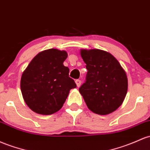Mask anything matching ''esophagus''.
<instances>
[{"mask_svg":"<svg viewBox=\"0 0 150 150\" xmlns=\"http://www.w3.org/2000/svg\"><path fill=\"white\" fill-rule=\"evenodd\" d=\"M75 83H76V85L77 87H80V85H81V80H75Z\"/></svg>","mask_w":150,"mask_h":150,"instance_id":"1","label":"esophagus"}]
</instances>
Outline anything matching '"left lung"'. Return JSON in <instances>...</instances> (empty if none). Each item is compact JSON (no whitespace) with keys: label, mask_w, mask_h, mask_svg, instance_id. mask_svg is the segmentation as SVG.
<instances>
[{"label":"left lung","mask_w":150,"mask_h":150,"mask_svg":"<svg viewBox=\"0 0 150 150\" xmlns=\"http://www.w3.org/2000/svg\"><path fill=\"white\" fill-rule=\"evenodd\" d=\"M86 81L79 88L88 109L98 115L112 113L122 104L127 92V74L112 54L99 49H81Z\"/></svg>","instance_id":"8db88e82"}]
</instances>
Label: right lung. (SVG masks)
I'll use <instances>...</instances> for the list:
<instances>
[{
	"mask_svg": "<svg viewBox=\"0 0 150 150\" xmlns=\"http://www.w3.org/2000/svg\"><path fill=\"white\" fill-rule=\"evenodd\" d=\"M65 50L51 48L39 52L22 74L21 90L25 103L40 115H48L60 110L70 90L76 88L64 66Z\"/></svg>",
	"mask_w": 150,
	"mask_h": 150,
	"instance_id": "right-lung-1",
	"label": "right lung"
}]
</instances>
